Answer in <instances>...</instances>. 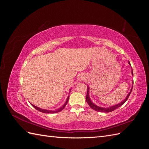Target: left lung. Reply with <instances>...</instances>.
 <instances>
[{
  "mask_svg": "<svg viewBox=\"0 0 149 149\" xmlns=\"http://www.w3.org/2000/svg\"><path fill=\"white\" fill-rule=\"evenodd\" d=\"M129 64L130 65V62H129ZM132 74L133 75V72H132ZM89 87H88V90H87V94H86V102L87 103L89 104V106H90V107L91 108V109H93V110L96 111H97V112H112L114 111L115 109H118V107H120L121 106H123L124 104L126 102V101L127 100L128 97H129L130 93H131V91L132 90V88L131 89V90H130V93L127 94V97H125V100L122 101L121 102L118 104L116 105H114V106H111L109 107H107V108H105V107H100V106H97L96 105L94 104L91 101V100H90V97H89Z\"/></svg>",
  "mask_w": 149,
  "mask_h": 149,
  "instance_id": "obj_1",
  "label": "left lung"
}]
</instances>
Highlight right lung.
Returning <instances> with one entry per match:
<instances>
[{
    "label": "right lung",
    "instance_id": "1",
    "mask_svg": "<svg viewBox=\"0 0 149 149\" xmlns=\"http://www.w3.org/2000/svg\"><path fill=\"white\" fill-rule=\"evenodd\" d=\"M68 100H69V96L67 97V100H66L65 103L64 104V105L62 107H61L60 108H59V109H58L55 110V111H50V110L49 111V110H47V109H41V108H39V107H37V106H34V105H33V104H31V106H32L34 108H35L36 109L38 110V111H40V112H43V113H56V112H60V111H61L63 109H64L66 105L67 104L68 102Z\"/></svg>",
    "mask_w": 149,
    "mask_h": 149
}]
</instances>
